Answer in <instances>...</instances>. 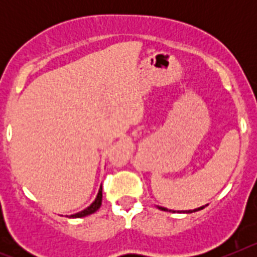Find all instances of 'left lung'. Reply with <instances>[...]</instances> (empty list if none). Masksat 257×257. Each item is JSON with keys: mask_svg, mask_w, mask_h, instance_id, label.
Returning a JSON list of instances; mask_svg holds the SVG:
<instances>
[{"mask_svg": "<svg viewBox=\"0 0 257 257\" xmlns=\"http://www.w3.org/2000/svg\"><path fill=\"white\" fill-rule=\"evenodd\" d=\"M202 208H203V207L196 208V210H189V211H185V212H187V213H190V212H196V211H199V210H202ZM160 210H162V211H169V210H167V208H165V207H160ZM170 211H171V210H170ZM174 212H175V211H174Z\"/></svg>", "mask_w": 257, "mask_h": 257, "instance_id": "8db88e82", "label": "left lung"}]
</instances>
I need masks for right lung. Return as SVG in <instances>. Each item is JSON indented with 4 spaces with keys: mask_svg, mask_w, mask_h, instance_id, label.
<instances>
[{
    "mask_svg": "<svg viewBox=\"0 0 257 257\" xmlns=\"http://www.w3.org/2000/svg\"><path fill=\"white\" fill-rule=\"evenodd\" d=\"M101 198H103V193H101V188H100V189H99V193H97L96 198H95V201L92 202L91 205L88 206L86 210L81 211V212L76 213V215H72V217H83V216H87V215H91V213H94L95 211H97L99 208H100Z\"/></svg>",
    "mask_w": 257,
    "mask_h": 257,
    "instance_id": "add662e5",
    "label": "right lung"
}]
</instances>
